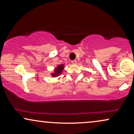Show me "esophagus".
<instances>
[{"instance_id":"obj_1","label":"esophagus","mask_w":134,"mask_h":134,"mask_svg":"<svg viewBox=\"0 0 134 134\" xmlns=\"http://www.w3.org/2000/svg\"><path fill=\"white\" fill-rule=\"evenodd\" d=\"M76 63H77V61L76 60L71 61V63H72V64H76Z\"/></svg>"}]
</instances>
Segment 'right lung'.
Masks as SVG:
<instances>
[{"instance_id": "right-lung-1", "label": "right lung", "mask_w": 134, "mask_h": 134, "mask_svg": "<svg viewBox=\"0 0 134 134\" xmlns=\"http://www.w3.org/2000/svg\"><path fill=\"white\" fill-rule=\"evenodd\" d=\"M64 69V65L63 64H62V65H59L57 66V67L55 68L54 70V72L51 74V76L52 77H57L58 76L61 74L62 72V71Z\"/></svg>"}]
</instances>
